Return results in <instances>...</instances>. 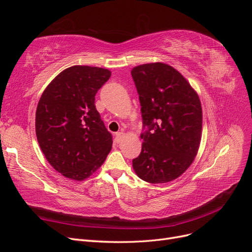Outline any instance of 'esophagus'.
<instances>
[{"label":"esophagus","mask_w":252,"mask_h":252,"mask_svg":"<svg viewBox=\"0 0 252 252\" xmlns=\"http://www.w3.org/2000/svg\"><path fill=\"white\" fill-rule=\"evenodd\" d=\"M122 139H123V132H117L116 138H114V141H116V143H120L122 141Z\"/></svg>","instance_id":"1"}]
</instances>
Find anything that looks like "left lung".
<instances>
[{"label":"left lung","mask_w":252,"mask_h":252,"mask_svg":"<svg viewBox=\"0 0 252 252\" xmlns=\"http://www.w3.org/2000/svg\"><path fill=\"white\" fill-rule=\"evenodd\" d=\"M131 75L143 119L142 151L132 159L133 169L151 184L171 182L186 171L199 150V95L178 70L163 63L136 66Z\"/></svg>","instance_id":"1"}]
</instances>
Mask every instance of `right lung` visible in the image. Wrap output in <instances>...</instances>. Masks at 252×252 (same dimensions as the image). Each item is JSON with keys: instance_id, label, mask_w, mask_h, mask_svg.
I'll use <instances>...</instances> for the list:
<instances>
[{"instance_id": "obj_1", "label": "right lung", "mask_w": 252, "mask_h": 252, "mask_svg": "<svg viewBox=\"0 0 252 252\" xmlns=\"http://www.w3.org/2000/svg\"><path fill=\"white\" fill-rule=\"evenodd\" d=\"M110 75L104 68L69 67L49 84L37 104V142L49 164L66 178H88L111 150L112 134L94 105L97 90Z\"/></svg>"}]
</instances>
